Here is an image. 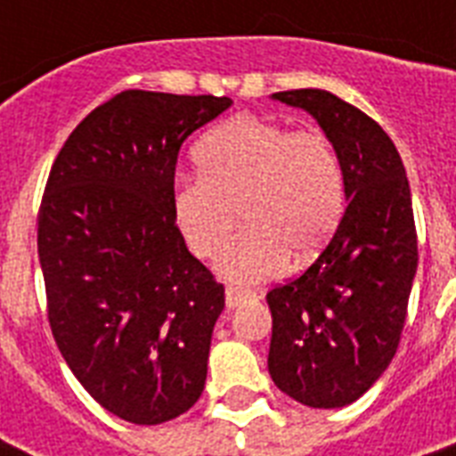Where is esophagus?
<instances>
[{"label":"esophagus","mask_w":456,"mask_h":456,"mask_svg":"<svg viewBox=\"0 0 456 456\" xmlns=\"http://www.w3.org/2000/svg\"><path fill=\"white\" fill-rule=\"evenodd\" d=\"M250 298H253V293L241 291V289H234V286H229L227 293H224V300H227L229 310H234V307H239V305L246 303V300H250Z\"/></svg>","instance_id":"1"}]
</instances>
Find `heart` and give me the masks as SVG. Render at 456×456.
I'll return each instance as SVG.
<instances>
[{
	"mask_svg": "<svg viewBox=\"0 0 456 456\" xmlns=\"http://www.w3.org/2000/svg\"><path fill=\"white\" fill-rule=\"evenodd\" d=\"M199 177L172 191V217L193 256L215 257L236 229L241 236L217 263L236 284H256L324 248L346 208L343 165L317 130L257 116H236L200 139Z\"/></svg>",
	"mask_w": 456,
	"mask_h": 456,
	"instance_id": "obj_1",
	"label": "heart"
}]
</instances>
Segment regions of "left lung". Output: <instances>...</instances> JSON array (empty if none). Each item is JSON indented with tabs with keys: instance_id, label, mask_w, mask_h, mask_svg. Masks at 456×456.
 I'll return each mask as SVG.
<instances>
[{
	"instance_id": "8db88e82",
	"label": "left lung",
	"mask_w": 456,
	"mask_h": 456,
	"mask_svg": "<svg viewBox=\"0 0 456 456\" xmlns=\"http://www.w3.org/2000/svg\"><path fill=\"white\" fill-rule=\"evenodd\" d=\"M307 110L343 165L347 208L319 257L267 293L272 381L296 403L336 410L388 369L419 250L403 158L381 125L324 89L272 94Z\"/></svg>"
}]
</instances>
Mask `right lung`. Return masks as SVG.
Wrapping results in <instances>:
<instances>
[{
  "label": "right lung",
  "mask_w": 456,
  "mask_h": 456,
  "mask_svg": "<svg viewBox=\"0 0 456 456\" xmlns=\"http://www.w3.org/2000/svg\"><path fill=\"white\" fill-rule=\"evenodd\" d=\"M227 96L127 89L66 139L46 179L37 253L63 360L110 414L156 426L203 393L224 289L172 217L184 139Z\"/></svg>",
  "instance_id": "add662e5"
}]
</instances>
